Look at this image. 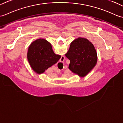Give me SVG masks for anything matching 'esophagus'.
Segmentation results:
<instances>
[{"label": "esophagus", "mask_w": 123, "mask_h": 123, "mask_svg": "<svg viewBox=\"0 0 123 123\" xmlns=\"http://www.w3.org/2000/svg\"><path fill=\"white\" fill-rule=\"evenodd\" d=\"M64 59H65V57L64 56H61V59H60V62H63L64 61Z\"/></svg>", "instance_id": "34e87169"}]
</instances>
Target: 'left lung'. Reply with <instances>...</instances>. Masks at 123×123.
<instances>
[{
  "label": "left lung",
  "mask_w": 123,
  "mask_h": 123,
  "mask_svg": "<svg viewBox=\"0 0 123 123\" xmlns=\"http://www.w3.org/2000/svg\"><path fill=\"white\" fill-rule=\"evenodd\" d=\"M65 56L70 61L68 68L80 77L86 76L95 66L98 60L95 47L84 38H78L71 42Z\"/></svg>",
  "instance_id": "obj_1"
}]
</instances>
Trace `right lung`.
Returning a JSON list of instances; mask_svg holds the SVG:
<instances>
[{
  "mask_svg": "<svg viewBox=\"0 0 123 123\" xmlns=\"http://www.w3.org/2000/svg\"><path fill=\"white\" fill-rule=\"evenodd\" d=\"M60 58L61 55L54 53L50 43L44 39L36 40L28 48V61L32 70L39 74L43 73Z\"/></svg>",
  "mask_w": 123,
  "mask_h": 123,
  "instance_id": "add662e5",
  "label": "right lung"
}]
</instances>
